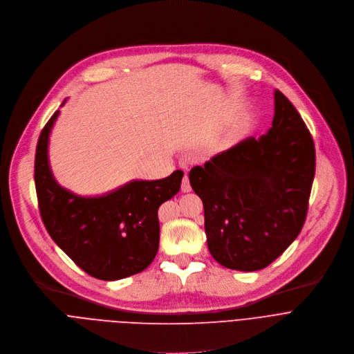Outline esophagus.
<instances>
[{
	"label": "esophagus",
	"mask_w": 354,
	"mask_h": 354,
	"mask_svg": "<svg viewBox=\"0 0 354 354\" xmlns=\"http://www.w3.org/2000/svg\"><path fill=\"white\" fill-rule=\"evenodd\" d=\"M191 184H189V178H188V176H184V178H183V181H181V191L183 192H191Z\"/></svg>",
	"instance_id": "esophagus-1"
}]
</instances>
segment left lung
Wrapping results in <instances>:
<instances>
[{"label":"left lung","instance_id":"1","mask_svg":"<svg viewBox=\"0 0 354 354\" xmlns=\"http://www.w3.org/2000/svg\"><path fill=\"white\" fill-rule=\"evenodd\" d=\"M315 174L314 140L280 91L272 127L189 171L202 199L207 248L221 265L266 268L296 240L306 222Z\"/></svg>","mask_w":354,"mask_h":354}]
</instances>
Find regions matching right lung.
Returning <instances> with one entry per match:
<instances>
[{"instance_id":"1","label":"right lung","mask_w":354,"mask_h":354,"mask_svg":"<svg viewBox=\"0 0 354 354\" xmlns=\"http://www.w3.org/2000/svg\"><path fill=\"white\" fill-rule=\"evenodd\" d=\"M58 114L59 110L44 125L35 156L39 210L50 237L96 279L118 280L142 272L159 250L158 209L180 191L184 173L131 181L102 196L69 192L54 180L47 156L48 135Z\"/></svg>"}]
</instances>
